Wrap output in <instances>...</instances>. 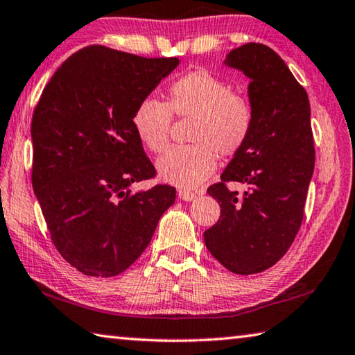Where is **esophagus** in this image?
Returning <instances> with one entry per match:
<instances>
[{"label": "esophagus", "mask_w": 355, "mask_h": 355, "mask_svg": "<svg viewBox=\"0 0 355 355\" xmlns=\"http://www.w3.org/2000/svg\"><path fill=\"white\" fill-rule=\"evenodd\" d=\"M178 198L182 200L191 202V200L196 199V194L191 193V191H187V189H178Z\"/></svg>", "instance_id": "esophagus-1"}]
</instances>
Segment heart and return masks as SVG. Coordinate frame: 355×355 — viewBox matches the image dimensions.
<instances>
[{
    "label": "heart",
    "mask_w": 355,
    "mask_h": 355,
    "mask_svg": "<svg viewBox=\"0 0 355 355\" xmlns=\"http://www.w3.org/2000/svg\"><path fill=\"white\" fill-rule=\"evenodd\" d=\"M172 114L193 118L188 147L167 150L156 162L157 173L180 188H198L215 172L218 153L232 156L243 148L252 128L248 98L232 92L226 80L205 69L191 71L168 87L167 103L145 98L137 104L132 125L151 151L168 144Z\"/></svg>",
    "instance_id": "obj_1"
}]
</instances>
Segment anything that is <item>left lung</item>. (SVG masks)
Masks as SVG:
<instances>
[{
    "mask_svg": "<svg viewBox=\"0 0 355 355\" xmlns=\"http://www.w3.org/2000/svg\"><path fill=\"white\" fill-rule=\"evenodd\" d=\"M223 64L250 78V137L224 168L221 183L208 188L221 216L204 232L211 256L237 275L275 266L299 232L314 171V142L308 94L281 56L263 44L230 50ZM227 181L249 187L241 196Z\"/></svg>",
    "mask_w": 355,
    "mask_h": 355,
    "instance_id": "8db88e82",
    "label": "left lung"
}]
</instances>
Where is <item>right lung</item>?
Segmentation results:
<instances>
[{"instance_id":"obj_1","label":"right lung","mask_w":355,"mask_h":355,"mask_svg":"<svg viewBox=\"0 0 355 355\" xmlns=\"http://www.w3.org/2000/svg\"><path fill=\"white\" fill-rule=\"evenodd\" d=\"M89 46L61 64L33 114V189L55 248L88 277H115L147 248L175 188L156 184L132 125L140 101L178 66Z\"/></svg>"}]
</instances>
